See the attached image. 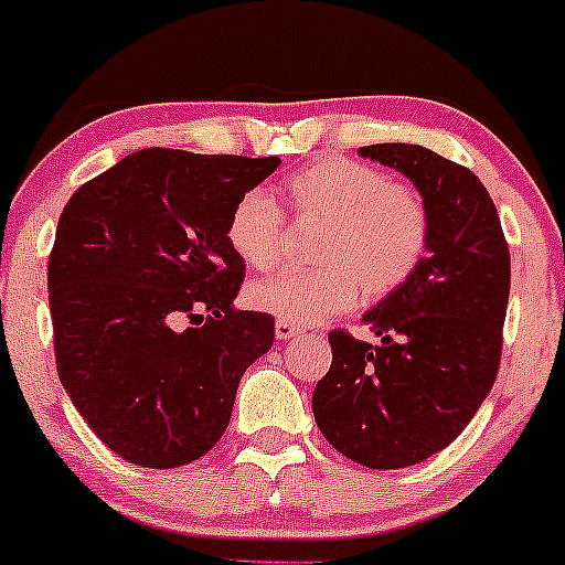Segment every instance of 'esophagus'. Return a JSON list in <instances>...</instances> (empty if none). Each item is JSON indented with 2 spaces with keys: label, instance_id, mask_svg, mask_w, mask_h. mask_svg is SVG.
<instances>
[{
  "label": "esophagus",
  "instance_id": "esophagus-1",
  "mask_svg": "<svg viewBox=\"0 0 565 565\" xmlns=\"http://www.w3.org/2000/svg\"><path fill=\"white\" fill-rule=\"evenodd\" d=\"M297 334H300V329L291 327L289 321H281V319L276 321V340H291V337Z\"/></svg>",
  "mask_w": 565,
  "mask_h": 565
}]
</instances>
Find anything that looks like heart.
<instances>
[{
  "label": "heart",
  "mask_w": 565,
  "mask_h": 565,
  "mask_svg": "<svg viewBox=\"0 0 565 565\" xmlns=\"http://www.w3.org/2000/svg\"><path fill=\"white\" fill-rule=\"evenodd\" d=\"M281 204L297 220H323L316 270H278L249 287L263 313L308 327L361 300H385L417 274L430 242L423 193L364 161L329 157L284 180ZM231 249L249 268L278 263L284 215L265 191H246L225 225Z\"/></svg>",
  "instance_id": "1"
}]
</instances>
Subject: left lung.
<instances>
[{
    "label": "left lung",
    "instance_id": "1",
    "mask_svg": "<svg viewBox=\"0 0 565 565\" xmlns=\"http://www.w3.org/2000/svg\"><path fill=\"white\" fill-rule=\"evenodd\" d=\"M406 174L430 212L427 255L398 291L364 313L380 345L329 334L332 366L313 391L316 425L374 470L417 465L468 427L497 380L510 252L481 180L408 142L359 148Z\"/></svg>",
    "mask_w": 565,
    "mask_h": 565
}]
</instances>
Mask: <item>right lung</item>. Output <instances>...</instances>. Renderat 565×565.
<instances>
[{
  "label": "right lung",
  "instance_id": "add662e5",
  "mask_svg": "<svg viewBox=\"0 0 565 565\" xmlns=\"http://www.w3.org/2000/svg\"><path fill=\"white\" fill-rule=\"evenodd\" d=\"M278 164L142 148L84 183L57 220V377L127 462L164 470L204 457L242 374L274 345V316L233 308L244 260L225 225Z\"/></svg>",
  "mask_w": 565,
  "mask_h": 565
}]
</instances>
